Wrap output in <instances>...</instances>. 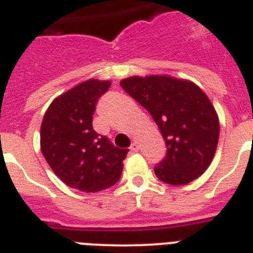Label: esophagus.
Wrapping results in <instances>:
<instances>
[{
    "label": "esophagus",
    "instance_id": "34e87169",
    "mask_svg": "<svg viewBox=\"0 0 253 253\" xmlns=\"http://www.w3.org/2000/svg\"><path fill=\"white\" fill-rule=\"evenodd\" d=\"M130 149H131V151H132V152H139V149H140V147H139V144H137L136 141H135V143H132V144H131Z\"/></svg>",
    "mask_w": 253,
    "mask_h": 253
}]
</instances>
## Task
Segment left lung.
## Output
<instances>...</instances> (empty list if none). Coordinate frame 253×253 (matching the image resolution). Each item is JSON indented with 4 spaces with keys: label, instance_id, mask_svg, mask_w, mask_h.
<instances>
[{
    "label": "left lung",
    "instance_id": "8db88e82",
    "mask_svg": "<svg viewBox=\"0 0 253 253\" xmlns=\"http://www.w3.org/2000/svg\"><path fill=\"white\" fill-rule=\"evenodd\" d=\"M121 87L147 109L165 140V159L155 166L157 178L183 186L204 174L219 137L218 116L208 96L190 80L168 75L126 78Z\"/></svg>",
    "mask_w": 253,
    "mask_h": 253
}]
</instances>
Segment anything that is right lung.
Listing matches in <instances>:
<instances>
[{
	"label": "right lung",
	"mask_w": 253,
	"mask_h": 253,
	"mask_svg": "<svg viewBox=\"0 0 253 253\" xmlns=\"http://www.w3.org/2000/svg\"><path fill=\"white\" fill-rule=\"evenodd\" d=\"M109 80L82 82L54 98L41 123L40 145L54 174L84 192L106 190L120 180L128 149L117 148L92 127L96 102Z\"/></svg>",
	"instance_id": "right-lung-1"
}]
</instances>
